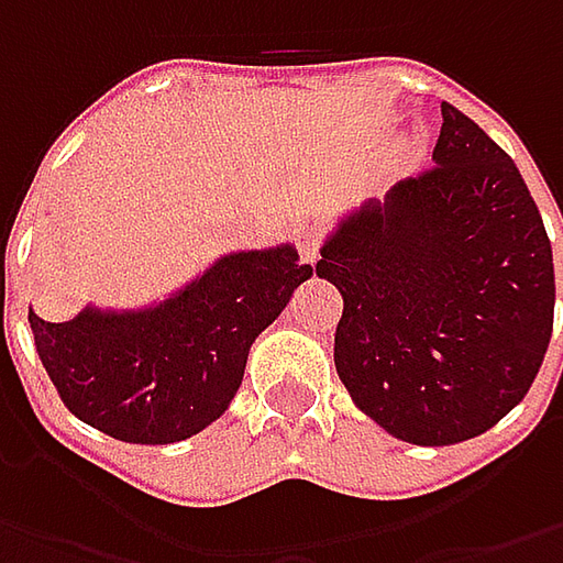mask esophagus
I'll return each mask as SVG.
<instances>
[{"instance_id": "34e87169", "label": "esophagus", "mask_w": 563, "mask_h": 563, "mask_svg": "<svg viewBox=\"0 0 563 563\" xmlns=\"http://www.w3.org/2000/svg\"><path fill=\"white\" fill-rule=\"evenodd\" d=\"M319 241H322V231L316 225H307L297 231V250H300L303 263H316L319 260Z\"/></svg>"}]
</instances>
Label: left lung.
Wrapping results in <instances>:
<instances>
[{
    "label": "left lung",
    "mask_w": 563,
    "mask_h": 563,
    "mask_svg": "<svg viewBox=\"0 0 563 563\" xmlns=\"http://www.w3.org/2000/svg\"><path fill=\"white\" fill-rule=\"evenodd\" d=\"M432 163L351 212L316 263L344 297V388L388 435L426 448L508 417L554 322L552 241L514 159L442 102Z\"/></svg>",
    "instance_id": "1"
}]
</instances>
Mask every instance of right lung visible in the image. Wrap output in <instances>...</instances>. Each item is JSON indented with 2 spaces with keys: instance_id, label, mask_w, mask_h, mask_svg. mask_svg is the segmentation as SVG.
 <instances>
[{
  "instance_id": "right-lung-1",
  "label": "right lung",
  "mask_w": 563,
  "mask_h": 563,
  "mask_svg": "<svg viewBox=\"0 0 563 563\" xmlns=\"http://www.w3.org/2000/svg\"><path fill=\"white\" fill-rule=\"evenodd\" d=\"M313 275L291 244L231 253L150 310L68 322L31 310L36 354L77 420L134 444L197 435L241 388L250 344Z\"/></svg>"
}]
</instances>
